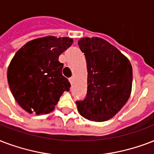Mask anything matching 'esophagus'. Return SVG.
<instances>
[{"instance_id":"esophagus-1","label":"esophagus","mask_w":154,"mask_h":154,"mask_svg":"<svg viewBox=\"0 0 154 154\" xmlns=\"http://www.w3.org/2000/svg\"><path fill=\"white\" fill-rule=\"evenodd\" d=\"M69 81H70L71 84H72L74 83V77H71V78L69 79Z\"/></svg>"}]
</instances>
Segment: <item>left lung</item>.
<instances>
[{
  "instance_id": "obj_1",
  "label": "left lung",
  "mask_w": 154,
  "mask_h": 154,
  "mask_svg": "<svg viewBox=\"0 0 154 154\" xmlns=\"http://www.w3.org/2000/svg\"><path fill=\"white\" fill-rule=\"evenodd\" d=\"M88 69V92L76 101L83 117L96 122L112 118L131 95L133 67L127 57L100 38H83L78 42Z\"/></svg>"
}]
</instances>
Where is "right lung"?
Returning a JSON list of instances; mask_svg holds the SVG:
<instances>
[{
    "instance_id": "1",
    "label": "right lung",
    "mask_w": 154,
    "mask_h": 154,
    "mask_svg": "<svg viewBox=\"0 0 154 154\" xmlns=\"http://www.w3.org/2000/svg\"><path fill=\"white\" fill-rule=\"evenodd\" d=\"M72 43L67 37L39 38L25 44L12 58L7 72L9 88L27 112L48 114L64 91L70 90L58 57Z\"/></svg>"
}]
</instances>
